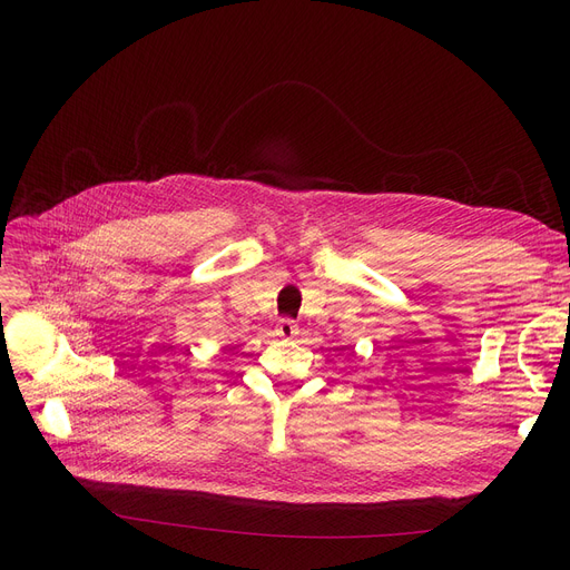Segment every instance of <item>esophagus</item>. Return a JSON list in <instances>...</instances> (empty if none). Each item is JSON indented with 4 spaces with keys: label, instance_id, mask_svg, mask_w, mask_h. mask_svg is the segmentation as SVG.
Returning <instances> with one entry per match:
<instances>
[{
    "label": "esophagus",
    "instance_id": "34e87169",
    "mask_svg": "<svg viewBox=\"0 0 570 570\" xmlns=\"http://www.w3.org/2000/svg\"><path fill=\"white\" fill-rule=\"evenodd\" d=\"M275 333H277V337H282V340H293L297 333V325L291 321V318H282L279 323H277V327H275Z\"/></svg>",
    "mask_w": 570,
    "mask_h": 570
}]
</instances>
